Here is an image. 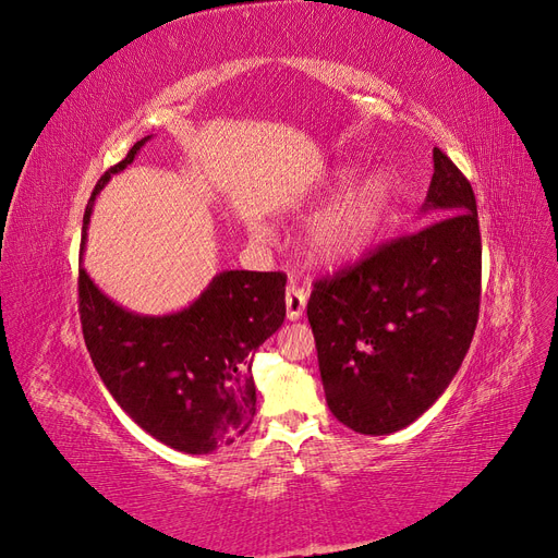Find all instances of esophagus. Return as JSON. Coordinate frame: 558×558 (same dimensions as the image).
<instances>
[{
    "mask_svg": "<svg viewBox=\"0 0 558 558\" xmlns=\"http://www.w3.org/2000/svg\"><path fill=\"white\" fill-rule=\"evenodd\" d=\"M307 307V291L300 289L298 283H291L289 291H286V316L289 320H298L305 314Z\"/></svg>",
    "mask_w": 558,
    "mask_h": 558,
    "instance_id": "esophagus-1",
    "label": "esophagus"
}]
</instances>
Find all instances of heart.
Instances as JSON below:
<instances>
[{
  "label": "heart",
  "mask_w": 558,
  "mask_h": 558,
  "mask_svg": "<svg viewBox=\"0 0 558 558\" xmlns=\"http://www.w3.org/2000/svg\"><path fill=\"white\" fill-rule=\"evenodd\" d=\"M349 167H340L332 174V183H347ZM393 205V181L384 170H373L314 216L305 230V253L316 265H347L361 258L379 238L386 218ZM256 234L265 238L267 228L256 226Z\"/></svg>",
  "instance_id": "obj_1"
}]
</instances>
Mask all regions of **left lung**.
<instances>
[{
  "instance_id": "obj_1",
  "label": "left lung",
  "mask_w": 558,
  "mask_h": 558,
  "mask_svg": "<svg viewBox=\"0 0 558 558\" xmlns=\"http://www.w3.org/2000/svg\"><path fill=\"white\" fill-rule=\"evenodd\" d=\"M421 214L437 221L384 244L307 305L337 421L363 435L410 426L459 373L480 316L482 238L470 181L440 148Z\"/></svg>"
}]
</instances>
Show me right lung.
I'll return each instance as SVG.
<instances>
[{
	"label": "right lung",
	"instance_id": "add662e5",
	"mask_svg": "<svg viewBox=\"0 0 558 558\" xmlns=\"http://www.w3.org/2000/svg\"><path fill=\"white\" fill-rule=\"evenodd\" d=\"M148 140L97 181L83 216L81 253L95 197ZM78 312L97 375L134 424L177 451L211 453L246 433L256 414L251 363L283 324L286 277L226 269L189 307L150 316L118 305L81 267Z\"/></svg>",
	"mask_w": 558,
	"mask_h": 558
}]
</instances>
